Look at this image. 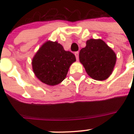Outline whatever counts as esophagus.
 Returning a JSON list of instances; mask_svg holds the SVG:
<instances>
[{
  "instance_id": "1",
  "label": "esophagus",
  "mask_w": 134,
  "mask_h": 134,
  "mask_svg": "<svg viewBox=\"0 0 134 134\" xmlns=\"http://www.w3.org/2000/svg\"><path fill=\"white\" fill-rule=\"evenodd\" d=\"M75 55L76 56V60H78V59H79V52H75Z\"/></svg>"
}]
</instances>
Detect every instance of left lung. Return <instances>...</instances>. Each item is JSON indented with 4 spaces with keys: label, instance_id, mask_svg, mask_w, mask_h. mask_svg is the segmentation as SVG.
<instances>
[{
    "label": "left lung",
    "instance_id": "1",
    "mask_svg": "<svg viewBox=\"0 0 134 134\" xmlns=\"http://www.w3.org/2000/svg\"><path fill=\"white\" fill-rule=\"evenodd\" d=\"M79 58L90 77L104 80L109 76L115 65L116 55L101 40L91 39L80 51Z\"/></svg>",
    "mask_w": 134,
    "mask_h": 134
}]
</instances>
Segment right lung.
<instances>
[{
  "instance_id": "obj_1",
  "label": "right lung",
  "mask_w": 134,
  "mask_h": 134,
  "mask_svg": "<svg viewBox=\"0 0 134 134\" xmlns=\"http://www.w3.org/2000/svg\"><path fill=\"white\" fill-rule=\"evenodd\" d=\"M76 61L72 52L58 42L47 41L32 59L34 72L43 83L55 86L65 78L70 65Z\"/></svg>"
}]
</instances>
